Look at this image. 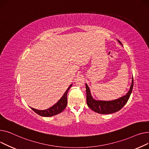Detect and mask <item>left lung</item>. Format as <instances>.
Returning <instances> with one entry per match:
<instances>
[{"label": "left lung", "instance_id": "1", "mask_svg": "<svg viewBox=\"0 0 149 149\" xmlns=\"http://www.w3.org/2000/svg\"><path fill=\"white\" fill-rule=\"evenodd\" d=\"M117 41L123 46L121 42L118 40H117ZM85 86L86 93V103L88 107L93 111L97 113H102V114H109V113H114L120 111L125 105V104L128 101L130 95L132 91L134 86V79L132 77V84H131L130 89L129 91L126 93V94L117 99L113 100L107 101L94 99L91 94V91L88 85L85 84Z\"/></svg>", "mask_w": 149, "mask_h": 149}]
</instances>
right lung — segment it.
Here are the masks:
<instances>
[{
  "label": "right lung",
  "mask_w": 149,
  "mask_h": 149,
  "mask_svg": "<svg viewBox=\"0 0 149 149\" xmlns=\"http://www.w3.org/2000/svg\"><path fill=\"white\" fill-rule=\"evenodd\" d=\"M72 84L68 86V88L64 93L63 97H61L57 103H56L54 106L51 107L50 108L45 110H38L31 108V109L37 114L42 117H52L63 112V110L66 108L67 104V93L70 88H71Z\"/></svg>",
  "instance_id": "1"
}]
</instances>
